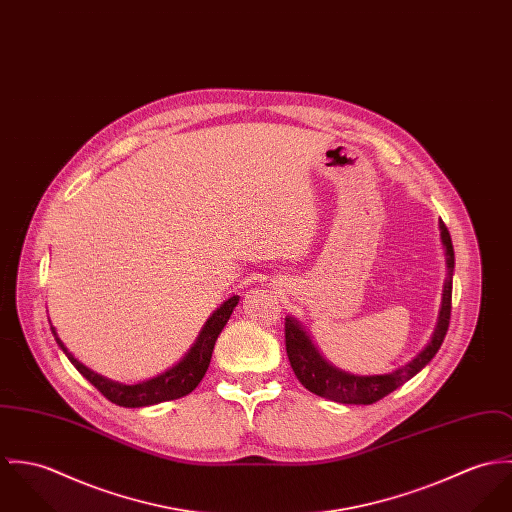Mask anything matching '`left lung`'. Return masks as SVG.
Segmentation results:
<instances>
[{"label":"left lung","instance_id":"obj_1","mask_svg":"<svg viewBox=\"0 0 512 512\" xmlns=\"http://www.w3.org/2000/svg\"><path fill=\"white\" fill-rule=\"evenodd\" d=\"M440 239L446 251V267L448 277L444 283L442 294V308L438 314V324L428 341V345L406 365L398 367L393 373L385 375H351L345 373L332 363H328L314 341L304 332L300 322L294 318H286L284 322V340H286V355L296 379L314 395L330 398L334 402L343 404H373L387 395H391L400 385L412 379L418 371H422L432 357L438 353L442 341L448 334L450 316H452V277H454V245L450 231L440 220Z\"/></svg>","mask_w":512,"mask_h":512}]
</instances>
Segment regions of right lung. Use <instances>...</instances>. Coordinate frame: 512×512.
<instances>
[{
    "instance_id": "right-lung-1",
    "label": "right lung",
    "mask_w": 512,
    "mask_h": 512,
    "mask_svg": "<svg viewBox=\"0 0 512 512\" xmlns=\"http://www.w3.org/2000/svg\"><path fill=\"white\" fill-rule=\"evenodd\" d=\"M237 302H239V296H231L208 318V322L200 330L194 345L174 367L149 381L137 383V385H123V383L110 381V379L94 373L92 369L82 365L78 359H74V355L64 347V343L58 338L57 330L53 326H51V330H53L58 347L64 351V355L70 359V363L104 397L112 400L114 404L125 406V408H139V406H151V404H159L165 400L186 397L188 393H192L198 387V383L204 379V375L208 371L216 340L222 334L224 326L228 324L229 316H231L233 308L237 306Z\"/></svg>"
}]
</instances>
